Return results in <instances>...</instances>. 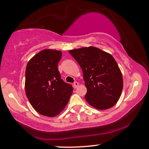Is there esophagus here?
<instances>
[{
  "label": "esophagus",
  "mask_w": 149,
  "mask_h": 149,
  "mask_svg": "<svg viewBox=\"0 0 149 149\" xmlns=\"http://www.w3.org/2000/svg\"><path fill=\"white\" fill-rule=\"evenodd\" d=\"M78 86H79V83L77 81H75L74 84H73V86H74V88H77V87H78Z\"/></svg>",
  "instance_id": "esophagus-1"
}]
</instances>
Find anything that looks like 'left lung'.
Masks as SVG:
<instances>
[{
    "label": "left lung",
    "instance_id": "left-lung-1",
    "mask_svg": "<svg viewBox=\"0 0 149 149\" xmlns=\"http://www.w3.org/2000/svg\"><path fill=\"white\" fill-rule=\"evenodd\" d=\"M69 53L83 72L88 103L98 110L114 106L121 96L123 78L112 55L92 46L70 50Z\"/></svg>",
    "mask_w": 149,
    "mask_h": 149
}]
</instances>
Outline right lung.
I'll list each match as a JSON object with an SVG mask.
<instances>
[{
	"mask_svg": "<svg viewBox=\"0 0 149 149\" xmlns=\"http://www.w3.org/2000/svg\"><path fill=\"white\" fill-rule=\"evenodd\" d=\"M61 51L44 49L29 61L25 71V93L40 114L54 117L61 112L73 92L71 84L61 79L57 68Z\"/></svg>",
	"mask_w": 149,
	"mask_h": 149,
	"instance_id": "1",
	"label": "right lung"
}]
</instances>
